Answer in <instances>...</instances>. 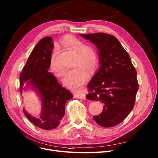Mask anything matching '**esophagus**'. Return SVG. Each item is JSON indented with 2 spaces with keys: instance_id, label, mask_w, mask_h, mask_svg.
<instances>
[{
  "instance_id": "1",
  "label": "esophagus",
  "mask_w": 158,
  "mask_h": 158,
  "mask_svg": "<svg viewBox=\"0 0 158 158\" xmlns=\"http://www.w3.org/2000/svg\"><path fill=\"white\" fill-rule=\"evenodd\" d=\"M75 97L79 99H82V100H85L86 99V95L84 93H77L75 95Z\"/></svg>"
}]
</instances>
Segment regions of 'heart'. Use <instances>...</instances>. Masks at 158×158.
<instances>
[{"mask_svg":"<svg viewBox=\"0 0 158 158\" xmlns=\"http://www.w3.org/2000/svg\"><path fill=\"white\" fill-rule=\"evenodd\" d=\"M62 44L76 52L74 65L77 66L65 73L63 82L71 89H79L89 78L87 69L92 71L97 65V54L92 47L85 46L81 40L72 36H65L62 40ZM56 55L57 52L54 51L50 61V66L52 72L60 77L64 74L65 69L57 62Z\"/></svg>","mask_w":158,"mask_h":158,"instance_id":"1","label":"heart"}]
</instances>
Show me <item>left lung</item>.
<instances>
[{"mask_svg":"<svg viewBox=\"0 0 158 158\" xmlns=\"http://www.w3.org/2000/svg\"><path fill=\"white\" fill-rule=\"evenodd\" d=\"M81 36L97 47L100 60L101 67L88 85L87 99L104 104L102 112L93 118L102 127L115 126L134 107L138 90L136 70L117 38L103 32Z\"/></svg>","mask_w":158,"mask_h":158,"instance_id":"1","label":"left lung"}]
</instances>
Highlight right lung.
Masks as SVG:
<instances>
[{
  "instance_id": "add662e5",
  "label": "right lung",
  "mask_w": 158,
  "mask_h": 158,
  "mask_svg": "<svg viewBox=\"0 0 158 158\" xmlns=\"http://www.w3.org/2000/svg\"><path fill=\"white\" fill-rule=\"evenodd\" d=\"M54 44L52 38L47 36L40 40L32 50L20 76V91L23 85L35 89L42 102L40 118L23 111L29 121L44 130L56 128L64 115L66 102L73 98L69 91L63 87L53 75L48 72ZM27 82L26 83L25 82Z\"/></svg>"
}]
</instances>
